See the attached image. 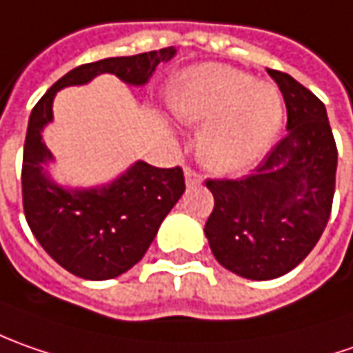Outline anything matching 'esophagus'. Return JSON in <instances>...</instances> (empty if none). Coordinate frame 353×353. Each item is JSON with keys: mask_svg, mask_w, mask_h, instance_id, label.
Returning <instances> with one entry per match:
<instances>
[{"mask_svg": "<svg viewBox=\"0 0 353 353\" xmlns=\"http://www.w3.org/2000/svg\"><path fill=\"white\" fill-rule=\"evenodd\" d=\"M185 181H188V185H199L201 181H203V176H201L195 168L188 165L185 168Z\"/></svg>", "mask_w": 353, "mask_h": 353, "instance_id": "1", "label": "esophagus"}]
</instances>
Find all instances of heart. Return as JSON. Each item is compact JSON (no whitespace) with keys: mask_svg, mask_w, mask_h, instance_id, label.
<instances>
[{"mask_svg":"<svg viewBox=\"0 0 353 353\" xmlns=\"http://www.w3.org/2000/svg\"><path fill=\"white\" fill-rule=\"evenodd\" d=\"M174 109L188 123H211L201 139V158L225 174L256 164L283 121V101L274 85L225 64L188 70L177 81Z\"/></svg>","mask_w":353,"mask_h":353,"instance_id":"b5f03b06","label":"heart"}]
</instances>
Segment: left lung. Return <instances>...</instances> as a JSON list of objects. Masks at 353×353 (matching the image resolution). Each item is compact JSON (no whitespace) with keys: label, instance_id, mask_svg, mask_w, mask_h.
I'll return each mask as SVG.
<instances>
[{"label":"left lung","instance_id":"left-lung-1","mask_svg":"<svg viewBox=\"0 0 353 353\" xmlns=\"http://www.w3.org/2000/svg\"><path fill=\"white\" fill-rule=\"evenodd\" d=\"M287 107V132L252 174L207 179L214 197L205 234L232 274L265 281L310 254L332 213L338 148L321 99L285 72L268 70Z\"/></svg>","mask_w":353,"mask_h":353}]
</instances>
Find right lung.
<instances>
[{
    "label": "right lung",
    "instance_id": "1",
    "mask_svg": "<svg viewBox=\"0 0 353 353\" xmlns=\"http://www.w3.org/2000/svg\"><path fill=\"white\" fill-rule=\"evenodd\" d=\"M176 54L174 46L134 56L105 58L74 68L44 93L29 119L23 148V211L46 254L70 274L103 281L128 272L142 260L158 228L185 191L183 170L137 162L111 185L70 189L56 185L43 165L52 154L41 130L52 121V99L66 85L88 83L97 74H115L142 85L158 64Z\"/></svg>",
    "mask_w": 353,
    "mask_h": 353
}]
</instances>
